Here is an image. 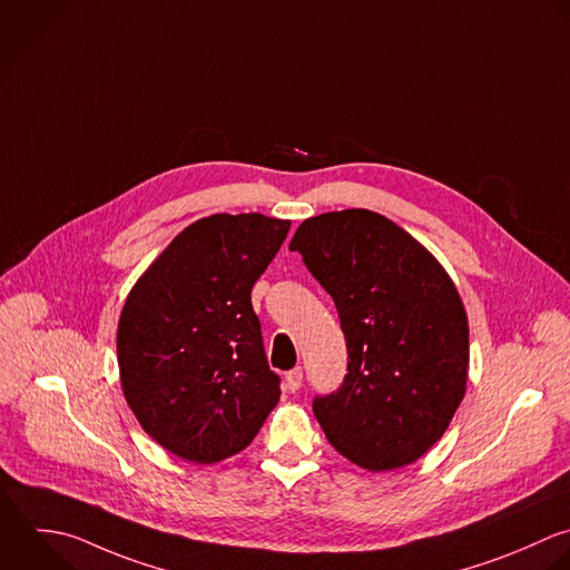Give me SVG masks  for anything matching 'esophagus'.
I'll return each instance as SVG.
<instances>
[{"instance_id":"34e87169","label":"esophagus","mask_w":570,"mask_h":570,"mask_svg":"<svg viewBox=\"0 0 570 570\" xmlns=\"http://www.w3.org/2000/svg\"><path fill=\"white\" fill-rule=\"evenodd\" d=\"M302 382H304V371L297 366V368H293V371H288L286 373V389L291 391V393H295V391H299V386H302Z\"/></svg>"}]
</instances>
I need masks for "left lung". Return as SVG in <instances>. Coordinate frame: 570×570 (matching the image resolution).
<instances>
[{
  "label": "left lung",
  "mask_w": 570,
  "mask_h": 570,
  "mask_svg": "<svg viewBox=\"0 0 570 570\" xmlns=\"http://www.w3.org/2000/svg\"><path fill=\"white\" fill-rule=\"evenodd\" d=\"M288 248L333 297L348 351L340 389L313 397L326 440L366 471L413 464L466 391L469 320L455 284L404 228L366 208L302 222Z\"/></svg>",
  "instance_id": "obj_1"
}]
</instances>
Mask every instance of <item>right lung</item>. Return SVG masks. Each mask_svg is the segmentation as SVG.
Returning a JSON list of instances; mask_svg holds the SVG:
<instances>
[{
  "instance_id": "1",
  "label": "right lung",
  "mask_w": 570,
  "mask_h": 570,
  "mask_svg": "<svg viewBox=\"0 0 570 570\" xmlns=\"http://www.w3.org/2000/svg\"><path fill=\"white\" fill-rule=\"evenodd\" d=\"M291 222L210 215L181 230L132 286L117 326L126 402L173 455L244 451L279 400L250 291Z\"/></svg>"
}]
</instances>
